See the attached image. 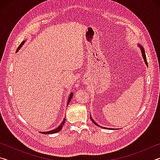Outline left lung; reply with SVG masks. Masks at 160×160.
Masks as SVG:
<instances>
[{
  "label": "left lung",
  "mask_w": 160,
  "mask_h": 160,
  "mask_svg": "<svg viewBox=\"0 0 160 160\" xmlns=\"http://www.w3.org/2000/svg\"><path fill=\"white\" fill-rule=\"evenodd\" d=\"M138 47H140V49H141V52H142V57H143V59H144V61H145V64L147 65V66H148V62H147V59H146V56H145V50H144V48H143V47H142L141 45L140 44H138ZM90 119H91V121H92V122L95 124L96 126H99V127H102V126H99L98 124H97L95 121H94V120H93V118L91 117L90 116ZM102 128H106V129H110V128H105V127H102Z\"/></svg>",
  "instance_id": "1"
}]
</instances>
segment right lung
Listing matches in <instances>:
<instances>
[{"label":"right lung","mask_w":160,"mask_h":160,"mask_svg":"<svg viewBox=\"0 0 160 160\" xmlns=\"http://www.w3.org/2000/svg\"><path fill=\"white\" fill-rule=\"evenodd\" d=\"M25 42V41H24V42H22L21 43V44L18 47V49H17V51L20 49V48H21V47L22 46L23 44H24V43ZM72 92L70 94V96H69V98H68V103H67V104L68 105V104H69V102H70V100H71V99H72ZM65 121H66V118H64L63 119V122L61 123V124L60 126H59L58 127H57V128H56V129H54V130H52V131H47V132H41V133H42V134H52V133H56V132H59L61 131V130L62 129V128H63V125L65 124Z\"/></svg>","instance_id":"right-lung-1"}]
</instances>
